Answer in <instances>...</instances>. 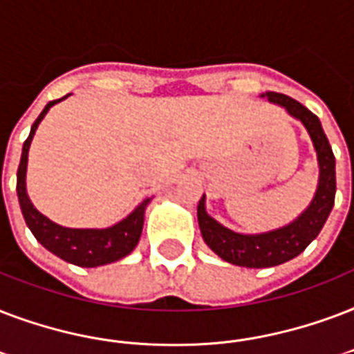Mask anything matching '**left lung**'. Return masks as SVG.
<instances>
[{"instance_id":"1","label":"left lung","mask_w":354,"mask_h":354,"mask_svg":"<svg viewBox=\"0 0 354 354\" xmlns=\"http://www.w3.org/2000/svg\"><path fill=\"white\" fill-rule=\"evenodd\" d=\"M260 97H268L271 103L284 106L290 116H294L305 125L316 149L319 179H317L314 199L297 220L288 225L279 227L275 231L260 232V234H240L218 223L212 216L207 214L205 196L201 197L197 205V221H199L203 240L220 259L242 268H271V266L284 264L303 253L325 225L334 207V194H336V160H334L333 147L323 133L319 118L305 105H301L299 101L279 92H266Z\"/></svg>"}]
</instances>
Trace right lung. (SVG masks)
I'll use <instances>...</instances> for the list:
<instances>
[{
	"instance_id": "add662e5",
	"label": "right lung",
	"mask_w": 354,
	"mask_h": 354,
	"mask_svg": "<svg viewBox=\"0 0 354 354\" xmlns=\"http://www.w3.org/2000/svg\"><path fill=\"white\" fill-rule=\"evenodd\" d=\"M68 95L60 97V100L49 101L46 109L40 112V116L37 118V122L32 123L31 133L24 142V149H21L20 166H18V175H16V192H18V201H20L24 220L44 248L70 264L81 266V268H95V266L116 262V260L127 257L136 248L140 234H142V227H144V212H146L147 203L151 201V197L140 203L125 220L118 221L116 225L106 227V229H70V227L57 225L32 207L26 188L29 146H31L32 136L37 133L38 123L42 122L49 109L55 103L66 100Z\"/></svg>"
}]
</instances>
